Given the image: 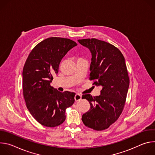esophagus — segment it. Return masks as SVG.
<instances>
[{"label":"esophagus","instance_id":"esophagus-1","mask_svg":"<svg viewBox=\"0 0 155 155\" xmlns=\"http://www.w3.org/2000/svg\"><path fill=\"white\" fill-rule=\"evenodd\" d=\"M74 99H75V101H76V102H77V101H80V100H81V96L80 94H75V97H74Z\"/></svg>","mask_w":155,"mask_h":155}]
</instances>
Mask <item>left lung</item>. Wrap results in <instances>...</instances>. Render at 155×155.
I'll return each instance as SVG.
<instances>
[{
	"mask_svg": "<svg viewBox=\"0 0 155 155\" xmlns=\"http://www.w3.org/2000/svg\"><path fill=\"white\" fill-rule=\"evenodd\" d=\"M91 53L90 80L101 86V95L83 94L90 109L82 116L84 124L96 130L107 129L121 114L129 85L124 58L114 45L96 38L78 40Z\"/></svg>",
	"mask_w": 155,
	"mask_h": 155,
	"instance_id": "left-lung-1",
	"label": "left lung"
}]
</instances>
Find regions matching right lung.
<instances>
[{
  "label": "right lung",
  "instance_id": "add662e5",
  "mask_svg": "<svg viewBox=\"0 0 155 155\" xmlns=\"http://www.w3.org/2000/svg\"><path fill=\"white\" fill-rule=\"evenodd\" d=\"M77 44L65 38L50 37L32 49L23 71V96L32 116L50 127L62 124L65 110L75 102V93L59 92L50 85L63 57Z\"/></svg>",
  "mask_w": 155,
  "mask_h": 155
}]
</instances>
